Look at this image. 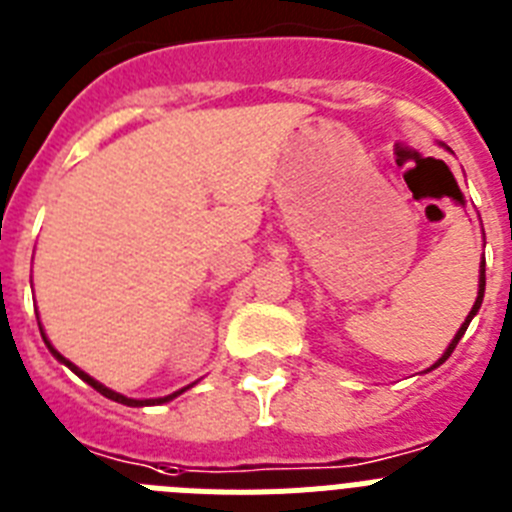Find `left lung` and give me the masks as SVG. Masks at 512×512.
I'll list each match as a JSON object with an SVG mask.
<instances>
[{
  "label": "left lung",
  "mask_w": 512,
  "mask_h": 512,
  "mask_svg": "<svg viewBox=\"0 0 512 512\" xmlns=\"http://www.w3.org/2000/svg\"><path fill=\"white\" fill-rule=\"evenodd\" d=\"M482 299H484V257H482V265H479V291H477V301H474V306H471V311H469V314H466V319H464V324H461V327H459V332H456V335H453V340L448 342V348L443 350L441 358H438V361H435L433 366L428 368V371H433V368H438V366H441V363L448 361V355H451L453 350H456V345H459V340H461V337H464V332H466V327H469V322H471V319H474V317H477L479 306H482Z\"/></svg>",
  "instance_id": "left-lung-1"
}]
</instances>
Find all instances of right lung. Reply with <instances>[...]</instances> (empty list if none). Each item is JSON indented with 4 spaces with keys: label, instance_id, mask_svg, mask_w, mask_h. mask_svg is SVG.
I'll use <instances>...</instances> for the list:
<instances>
[{
    "label": "right lung",
    "instance_id": "obj_1",
    "mask_svg": "<svg viewBox=\"0 0 512 512\" xmlns=\"http://www.w3.org/2000/svg\"><path fill=\"white\" fill-rule=\"evenodd\" d=\"M41 335H43V342H46V348L51 350V355H53V358H56V361H59V363H64L66 368H71V371L77 373L79 379H82V381H87V384H90L92 389H95V391H100L102 397L113 399V402H118V404H126V407H151V404H164V402H172V399H175V397H180L182 391H188L190 386H193V384H190V386H185V389H180V391H172V394H167V397H157V399H131V397H126V394H121V391H113V389H108V386H105V384H100V381H97V379H92L90 373H84L82 368H77V366H74V363H71V361H66L64 355H61L59 350L53 348V345H51V340H48V337H46V332H43V324H41Z\"/></svg>",
    "mask_w": 512,
    "mask_h": 512
}]
</instances>
